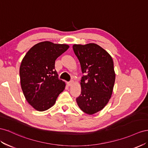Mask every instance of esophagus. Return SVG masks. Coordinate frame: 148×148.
Wrapping results in <instances>:
<instances>
[{
  "instance_id": "1",
  "label": "esophagus",
  "mask_w": 148,
  "mask_h": 148,
  "mask_svg": "<svg viewBox=\"0 0 148 148\" xmlns=\"http://www.w3.org/2000/svg\"><path fill=\"white\" fill-rule=\"evenodd\" d=\"M73 84H74V81H71L67 82V85H68L69 86H71L73 85Z\"/></svg>"
}]
</instances>
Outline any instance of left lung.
Returning <instances> with one entry per match:
<instances>
[{
  "label": "left lung",
  "mask_w": 148,
  "mask_h": 148,
  "mask_svg": "<svg viewBox=\"0 0 148 148\" xmlns=\"http://www.w3.org/2000/svg\"><path fill=\"white\" fill-rule=\"evenodd\" d=\"M84 75L81 81V94L76 99L79 107L92 115L102 110L112 94L115 81L111 56L98 45H74Z\"/></svg>",
  "instance_id": "obj_1"
}]
</instances>
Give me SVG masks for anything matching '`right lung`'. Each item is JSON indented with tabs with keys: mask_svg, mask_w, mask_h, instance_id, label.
<instances>
[{
	"mask_svg": "<svg viewBox=\"0 0 148 148\" xmlns=\"http://www.w3.org/2000/svg\"><path fill=\"white\" fill-rule=\"evenodd\" d=\"M67 45L40 42L25 54L20 67L21 87L25 99L38 111L55 103L66 84L59 79L55 61L69 48Z\"/></svg>",
	"mask_w": 148,
	"mask_h": 148,
	"instance_id": "add662e5",
	"label": "right lung"
}]
</instances>
